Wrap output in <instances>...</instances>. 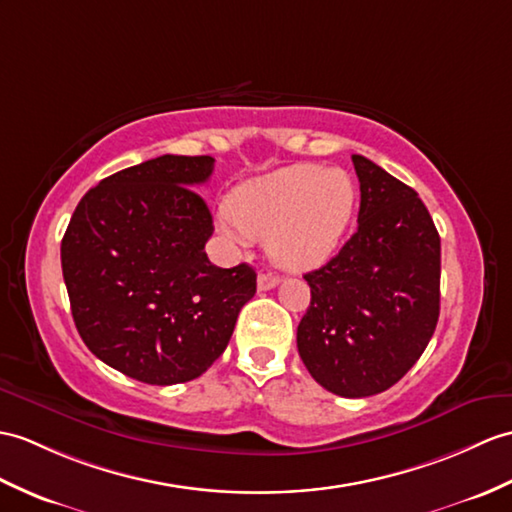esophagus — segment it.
<instances>
[{
  "mask_svg": "<svg viewBox=\"0 0 512 512\" xmlns=\"http://www.w3.org/2000/svg\"><path fill=\"white\" fill-rule=\"evenodd\" d=\"M277 285H279V277L272 275V272H261L259 279H257V288H259L261 292L277 288Z\"/></svg>",
  "mask_w": 512,
  "mask_h": 512,
  "instance_id": "34e87169",
  "label": "esophagus"
}]
</instances>
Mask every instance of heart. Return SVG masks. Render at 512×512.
<instances>
[{
    "label": "heart",
    "instance_id": "obj_1",
    "mask_svg": "<svg viewBox=\"0 0 512 512\" xmlns=\"http://www.w3.org/2000/svg\"><path fill=\"white\" fill-rule=\"evenodd\" d=\"M353 209L355 185L347 172L299 163L235 187L222 231L235 244L266 240L275 264L310 270L336 251Z\"/></svg>",
    "mask_w": 512,
    "mask_h": 512
}]
</instances>
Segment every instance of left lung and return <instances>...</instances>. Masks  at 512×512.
I'll use <instances>...</instances> for the list:
<instances>
[{"label": "left lung", "instance_id": "1", "mask_svg": "<svg viewBox=\"0 0 512 512\" xmlns=\"http://www.w3.org/2000/svg\"><path fill=\"white\" fill-rule=\"evenodd\" d=\"M358 231L305 275L312 301L296 347L316 382L340 397L388 390L421 358L441 312V237L412 187L353 154Z\"/></svg>", "mask_w": 512, "mask_h": 512}]
</instances>
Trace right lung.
<instances>
[{"label":"right lung","instance_id":"1","mask_svg":"<svg viewBox=\"0 0 512 512\" xmlns=\"http://www.w3.org/2000/svg\"><path fill=\"white\" fill-rule=\"evenodd\" d=\"M211 157H163L104 178L82 196L61 244L63 279L82 342L144 384L196 379L231 340L253 299L248 264L213 266Z\"/></svg>","mask_w":512,"mask_h":512}]
</instances>
